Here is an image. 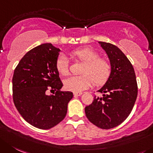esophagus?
<instances>
[{"instance_id": "esophagus-1", "label": "esophagus", "mask_w": 153, "mask_h": 153, "mask_svg": "<svg viewBox=\"0 0 153 153\" xmlns=\"http://www.w3.org/2000/svg\"><path fill=\"white\" fill-rule=\"evenodd\" d=\"M74 96L75 97H79V96H81L82 95V93L81 92H74Z\"/></svg>"}]
</instances>
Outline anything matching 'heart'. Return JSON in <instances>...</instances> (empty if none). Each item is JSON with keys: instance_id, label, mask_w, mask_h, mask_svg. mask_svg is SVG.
I'll use <instances>...</instances> for the list:
<instances>
[{"instance_id": "heart-1", "label": "heart", "mask_w": 153, "mask_h": 153, "mask_svg": "<svg viewBox=\"0 0 153 153\" xmlns=\"http://www.w3.org/2000/svg\"><path fill=\"white\" fill-rule=\"evenodd\" d=\"M70 56L75 60L83 62L80 70L81 75L72 76L64 81L65 89L73 92H81L94 86H101L109 80L112 73V65L105 58L100 57L99 53L91 48L76 49L70 53ZM57 72L62 76L69 74L68 61L65 56L60 55L56 61Z\"/></svg>"}]
</instances>
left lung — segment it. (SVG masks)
I'll list each match as a JSON object with an SVG mask.
<instances>
[{"mask_svg": "<svg viewBox=\"0 0 153 153\" xmlns=\"http://www.w3.org/2000/svg\"><path fill=\"white\" fill-rule=\"evenodd\" d=\"M112 65V73L98 92L102 97H94L85 114L91 123L102 129L117 127L128 118L137 97V84L132 64L118 47L99 41Z\"/></svg>", "mask_w": 153, "mask_h": 153, "instance_id": "left-lung-1", "label": "left lung"}]
</instances>
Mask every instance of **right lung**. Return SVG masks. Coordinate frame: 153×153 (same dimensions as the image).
Wrapping results in <instances>:
<instances>
[{"instance_id": "1", "label": "right lung", "mask_w": 153, "mask_h": 153, "mask_svg": "<svg viewBox=\"0 0 153 153\" xmlns=\"http://www.w3.org/2000/svg\"><path fill=\"white\" fill-rule=\"evenodd\" d=\"M60 50L43 44L22 57L13 76V99L15 106L28 123L40 129H51L62 122L68 103L73 97L62 87L56 68ZM56 92L48 95L47 91Z\"/></svg>"}]
</instances>
